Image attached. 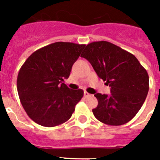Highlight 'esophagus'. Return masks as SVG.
<instances>
[{"label": "esophagus", "instance_id": "34e87169", "mask_svg": "<svg viewBox=\"0 0 160 160\" xmlns=\"http://www.w3.org/2000/svg\"><path fill=\"white\" fill-rule=\"evenodd\" d=\"M84 96L86 98H87V97H90V96H91V94H89V93L87 92V91H85V92H84Z\"/></svg>", "mask_w": 160, "mask_h": 160}]
</instances>
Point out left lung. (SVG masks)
Here are the masks:
<instances>
[{
	"mask_svg": "<svg viewBox=\"0 0 160 160\" xmlns=\"http://www.w3.org/2000/svg\"><path fill=\"white\" fill-rule=\"evenodd\" d=\"M98 76L111 87V95L94 94L98 107L93 114L110 126L131 121L140 110L149 90V76L135 55L106 41L88 44L81 54Z\"/></svg>",
	"mask_w": 160,
	"mask_h": 160,
	"instance_id": "left-lung-1",
	"label": "left lung"
}]
</instances>
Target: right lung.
I'll return each instance as SVG.
<instances>
[{
    "instance_id": "obj_1",
    "label": "right lung",
    "mask_w": 160,
    "mask_h": 160,
    "mask_svg": "<svg viewBox=\"0 0 160 160\" xmlns=\"http://www.w3.org/2000/svg\"><path fill=\"white\" fill-rule=\"evenodd\" d=\"M86 45L58 42L38 49L26 59L17 80L18 95L28 116L52 128L66 122L83 97L63 82Z\"/></svg>"
}]
</instances>
